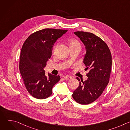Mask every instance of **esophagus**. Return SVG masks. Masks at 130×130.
<instances>
[{"label": "esophagus", "mask_w": 130, "mask_h": 130, "mask_svg": "<svg viewBox=\"0 0 130 130\" xmlns=\"http://www.w3.org/2000/svg\"><path fill=\"white\" fill-rule=\"evenodd\" d=\"M64 79L65 80H70V79H72V77H70V76H65V77H64Z\"/></svg>", "instance_id": "obj_1"}]
</instances>
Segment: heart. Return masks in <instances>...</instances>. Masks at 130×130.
<instances>
[{
    "label": "heart",
    "mask_w": 130,
    "mask_h": 130,
    "mask_svg": "<svg viewBox=\"0 0 130 130\" xmlns=\"http://www.w3.org/2000/svg\"><path fill=\"white\" fill-rule=\"evenodd\" d=\"M70 48H79L81 49V45L80 42L76 39H70L68 40Z\"/></svg>",
    "instance_id": "heart-1"
}]
</instances>
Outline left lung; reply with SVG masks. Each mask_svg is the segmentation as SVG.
<instances>
[{"label": "left lung", "mask_w": 130, "mask_h": 130, "mask_svg": "<svg viewBox=\"0 0 130 130\" xmlns=\"http://www.w3.org/2000/svg\"><path fill=\"white\" fill-rule=\"evenodd\" d=\"M74 33L85 46L86 52L83 63L89 71L86 74L87 80H81L72 96L79 104H88L101 95L108 84L112 68V55L107 44L94 34L83 31ZM77 79L80 81L78 77Z\"/></svg>", "instance_id": "left-lung-1"}]
</instances>
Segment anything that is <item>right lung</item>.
I'll return each mask as SVG.
<instances>
[{
    "label": "right lung",
    "instance_id": "obj_1",
    "mask_svg": "<svg viewBox=\"0 0 130 130\" xmlns=\"http://www.w3.org/2000/svg\"><path fill=\"white\" fill-rule=\"evenodd\" d=\"M67 30L46 28L31 34L25 41L21 52L20 70L25 87L33 97L44 99L52 94L60 76H45L44 68L51 58L55 42Z\"/></svg>",
    "mask_w": 130,
    "mask_h": 130
}]
</instances>
